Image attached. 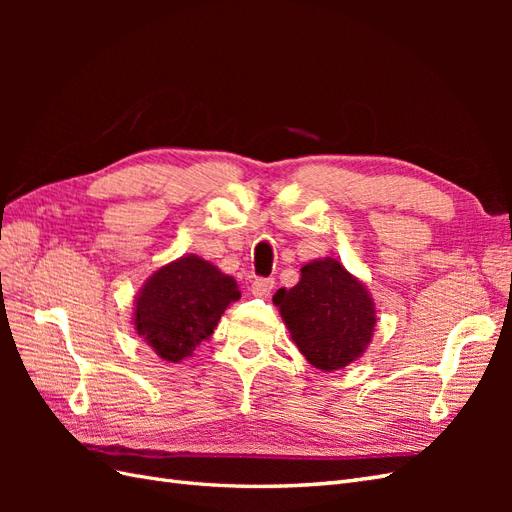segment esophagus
<instances>
[{
    "instance_id": "1",
    "label": "esophagus",
    "mask_w": 512,
    "mask_h": 512,
    "mask_svg": "<svg viewBox=\"0 0 512 512\" xmlns=\"http://www.w3.org/2000/svg\"><path fill=\"white\" fill-rule=\"evenodd\" d=\"M273 286H275L273 277H258V280L252 282V294H254V297L267 299L269 294H271V290H273Z\"/></svg>"
}]
</instances>
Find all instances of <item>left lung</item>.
<instances>
[{"instance_id":"8db88e82","label":"left lung","mask_w":512,"mask_h":512,"mask_svg":"<svg viewBox=\"0 0 512 512\" xmlns=\"http://www.w3.org/2000/svg\"><path fill=\"white\" fill-rule=\"evenodd\" d=\"M273 303L280 305L292 342L324 371L352 363L374 335V303L335 258L309 262L301 269V282L277 290Z\"/></svg>"}]
</instances>
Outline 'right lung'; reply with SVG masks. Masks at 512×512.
<instances>
[{"instance_id": "add662e5", "label": "right lung", "mask_w": 512, "mask_h": 512, "mask_svg": "<svg viewBox=\"0 0 512 512\" xmlns=\"http://www.w3.org/2000/svg\"><path fill=\"white\" fill-rule=\"evenodd\" d=\"M241 292L232 277L198 256H185L153 273L136 299V331L164 361L177 363L218 327Z\"/></svg>"}]
</instances>
